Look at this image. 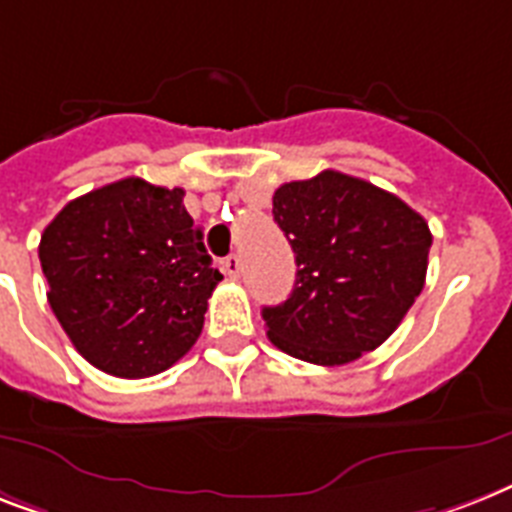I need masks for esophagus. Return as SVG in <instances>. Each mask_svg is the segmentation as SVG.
Wrapping results in <instances>:
<instances>
[{
	"label": "esophagus",
	"mask_w": 512,
	"mask_h": 512,
	"mask_svg": "<svg viewBox=\"0 0 512 512\" xmlns=\"http://www.w3.org/2000/svg\"><path fill=\"white\" fill-rule=\"evenodd\" d=\"M223 273H226L228 278H239L242 276V260H239V255H228L226 260H223Z\"/></svg>",
	"instance_id": "1"
}]
</instances>
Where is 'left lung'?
<instances>
[{
  "instance_id": "1",
  "label": "left lung",
  "mask_w": 512,
  "mask_h": 512,
  "mask_svg": "<svg viewBox=\"0 0 512 512\" xmlns=\"http://www.w3.org/2000/svg\"><path fill=\"white\" fill-rule=\"evenodd\" d=\"M273 220L297 260L286 302L263 307L270 342L315 365L352 363L394 334L429 268V223L339 170L278 186Z\"/></svg>"
}]
</instances>
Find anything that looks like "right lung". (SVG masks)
<instances>
[{"mask_svg": "<svg viewBox=\"0 0 512 512\" xmlns=\"http://www.w3.org/2000/svg\"><path fill=\"white\" fill-rule=\"evenodd\" d=\"M49 307L94 368L168 371L194 347L223 276L184 207V189L123 178L62 207L44 228Z\"/></svg>", "mask_w": 512, "mask_h": 512, "instance_id": "right-lung-1", "label": "right lung"}]
</instances>
